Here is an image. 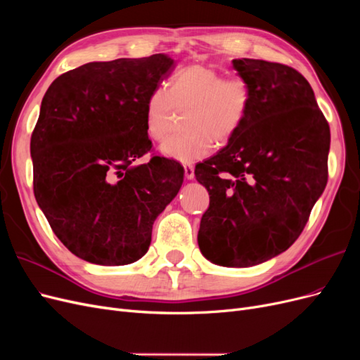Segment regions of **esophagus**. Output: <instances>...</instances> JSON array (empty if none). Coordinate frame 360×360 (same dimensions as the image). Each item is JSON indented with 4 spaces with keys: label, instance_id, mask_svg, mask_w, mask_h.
Listing matches in <instances>:
<instances>
[{
    "label": "esophagus",
    "instance_id": "obj_1",
    "mask_svg": "<svg viewBox=\"0 0 360 360\" xmlns=\"http://www.w3.org/2000/svg\"><path fill=\"white\" fill-rule=\"evenodd\" d=\"M184 176L188 180H192L195 177V169L192 165H184Z\"/></svg>",
    "mask_w": 360,
    "mask_h": 360
}]
</instances>
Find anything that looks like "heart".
Wrapping results in <instances>:
<instances>
[{
	"label": "heart",
	"instance_id": "1",
	"mask_svg": "<svg viewBox=\"0 0 360 360\" xmlns=\"http://www.w3.org/2000/svg\"><path fill=\"white\" fill-rule=\"evenodd\" d=\"M252 103V90L242 76L224 75L209 66L181 68L168 81V90L159 86L146 101L144 126L147 135L160 141L168 135L171 114L189 108L184 134L168 138L160 146L167 158L192 163L205 158L216 144H226L242 129Z\"/></svg>",
	"mask_w": 360,
	"mask_h": 360
}]
</instances>
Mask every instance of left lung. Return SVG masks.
<instances>
[{"label": "left lung", "instance_id": "1", "mask_svg": "<svg viewBox=\"0 0 360 360\" xmlns=\"http://www.w3.org/2000/svg\"><path fill=\"white\" fill-rule=\"evenodd\" d=\"M252 90L242 129L195 167L209 191L198 246L214 264L249 267L287 250L328 183L330 129L309 82L285 64L238 58Z\"/></svg>", "mask_w": 360, "mask_h": 360}]
</instances>
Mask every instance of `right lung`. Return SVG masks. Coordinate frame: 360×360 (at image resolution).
<instances>
[{"mask_svg":"<svg viewBox=\"0 0 360 360\" xmlns=\"http://www.w3.org/2000/svg\"><path fill=\"white\" fill-rule=\"evenodd\" d=\"M174 68L165 53L86 63L43 96L30 144L34 197L60 242L89 263L144 257L156 217L181 188L177 160L134 165L151 150L147 97Z\"/></svg>","mask_w":360,"mask_h":360,"instance_id":"obj_1","label":"right lung"}]
</instances>
